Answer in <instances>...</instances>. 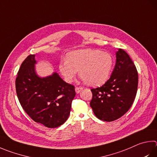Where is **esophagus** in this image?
Masks as SVG:
<instances>
[{
    "label": "esophagus",
    "mask_w": 157,
    "mask_h": 157,
    "mask_svg": "<svg viewBox=\"0 0 157 157\" xmlns=\"http://www.w3.org/2000/svg\"><path fill=\"white\" fill-rule=\"evenodd\" d=\"M82 89H83V88H82V87H75V92H76V93H79L81 92V91L82 90Z\"/></svg>",
    "instance_id": "obj_1"
}]
</instances>
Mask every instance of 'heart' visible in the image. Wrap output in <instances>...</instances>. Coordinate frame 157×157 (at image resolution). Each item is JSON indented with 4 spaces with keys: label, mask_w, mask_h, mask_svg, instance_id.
I'll list each match as a JSON object with an SVG mask.
<instances>
[{
    "label": "heart",
    "mask_w": 157,
    "mask_h": 157,
    "mask_svg": "<svg viewBox=\"0 0 157 157\" xmlns=\"http://www.w3.org/2000/svg\"><path fill=\"white\" fill-rule=\"evenodd\" d=\"M67 60L59 64V70L65 80L71 83L79 75L90 86L104 84L110 75L114 58L110 53L99 49L75 50L67 55Z\"/></svg>",
    "instance_id": "heart-1"
}]
</instances>
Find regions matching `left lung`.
Returning a JSON list of instances; mask_svg holds the SVG:
<instances>
[{"label": "left lung", "mask_w": 157, "mask_h": 157, "mask_svg": "<svg viewBox=\"0 0 157 157\" xmlns=\"http://www.w3.org/2000/svg\"><path fill=\"white\" fill-rule=\"evenodd\" d=\"M138 86V73L128 54L121 49L116 52V64L110 79L103 86L91 89L90 102L100 120L113 121L132 106Z\"/></svg>", "instance_id": "1"}]
</instances>
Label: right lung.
<instances>
[{"label":"right lung","mask_w":157,"mask_h":157,"mask_svg":"<svg viewBox=\"0 0 157 157\" xmlns=\"http://www.w3.org/2000/svg\"><path fill=\"white\" fill-rule=\"evenodd\" d=\"M36 64L35 55H29L22 63L16 79L17 96L34 121L47 128H57L69 117L75 87L56 72L40 78L36 72Z\"/></svg>","instance_id":"obj_1"}]
</instances>
